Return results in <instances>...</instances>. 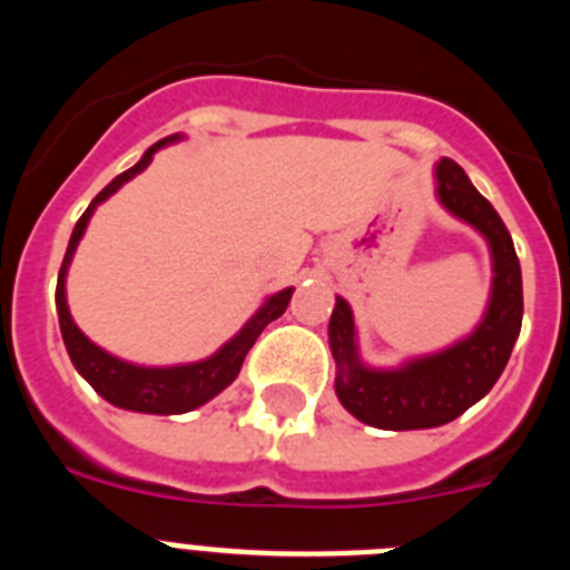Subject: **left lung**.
I'll use <instances>...</instances> for the list:
<instances>
[{
  "instance_id": "1",
  "label": "left lung",
  "mask_w": 570,
  "mask_h": 570,
  "mask_svg": "<svg viewBox=\"0 0 570 570\" xmlns=\"http://www.w3.org/2000/svg\"><path fill=\"white\" fill-rule=\"evenodd\" d=\"M436 199L448 214L480 230L491 248V299L480 325L445 351L416 356L400 367H367L356 347L351 305L336 296L331 314L336 396L347 414L385 431L436 428L465 414L500 380L522 328V271L500 214L454 159L436 163Z\"/></svg>"
}]
</instances>
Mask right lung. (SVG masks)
<instances>
[{
    "instance_id": "right-lung-1",
    "label": "right lung",
    "mask_w": 570,
    "mask_h": 570,
    "mask_svg": "<svg viewBox=\"0 0 570 570\" xmlns=\"http://www.w3.org/2000/svg\"><path fill=\"white\" fill-rule=\"evenodd\" d=\"M183 136H165L156 145H150L145 150V156L134 168H128L125 174H119L108 188H102L97 194V199L88 205L82 216H79L77 228L70 234L68 250H65L62 268H59V282H57V311H59V331H62L65 347H68V356L73 362L79 374L90 382V387L97 391L102 400H108L110 405L125 407V411H139V414H185V411H194V407L205 405L208 400H214L216 394H223L225 387L239 376V367L245 362V354L254 347L256 336L265 331V325L274 320H279L288 308L291 294L294 288H285L279 294L268 296L262 302V308L250 316L245 325H242L239 334L234 340L225 342L214 356L199 362H188V365H170V367H145L134 365V362H125L119 356L108 354L99 345L88 340L82 331L77 328V322L68 311V296H65V276H68L70 259H73V250H77L79 239L85 236L90 216L97 210V205H102L110 194L122 188L128 179H134L136 174H142L150 165L154 154L165 145L179 142Z\"/></svg>"
}]
</instances>
